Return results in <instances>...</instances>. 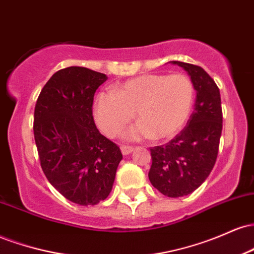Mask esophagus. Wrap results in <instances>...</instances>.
<instances>
[{
  "label": "esophagus",
  "mask_w": 254,
  "mask_h": 254,
  "mask_svg": "<svg viewBox=\"0 0 254 254\" xmlns=\"http://www.w3.org/2000/svg\"><path fill=\"white\" fill-rule=\"evenodd\" d=\"M121 150L122 153H123V155H129L130 153H132L133 151V148L130 147V145H122Z\"/></svg>",
  "instance_id": "obj_1"
}]
</instances>
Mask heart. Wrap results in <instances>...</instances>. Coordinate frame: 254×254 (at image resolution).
Listing matches in <instances>:
<instances>
[{"label":"heart","instance_id":"1","mask_svg":"<svg viewBox=\"0 0 254 254\" xmlns=\"http://www.w3.org/2000/svg\"><path fill=\"white\" fill-rule=\"evenodd\" d=\"M193 100V83L186 75L148 74L119 83L112 92L99 93L93 110L95 123L107 137L118 136L135 112L139 122L125 138L168 139L182 131Z\"/></svg>","mask_w":254,"mask_h":254}]
</instances>
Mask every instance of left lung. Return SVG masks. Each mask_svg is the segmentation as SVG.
<instances>
[{"label": "left lung", "mask_w": 254, "mask_h": 254, "mask_svg": "<svg viewBox=\"0 0 254 254\" xmlns=\"http://www.w3.org/2000/svg\"><path fill=\"white\" fill-rule=\"evenodd\" d=\"M190 75L196 103L188 125L164 145L150 149L149 180L167 197L188 196L209 177L217 159L222 132L220 89L200 66L172 61Z\"/></svg>", "instance_id": "1"}]
</instances>
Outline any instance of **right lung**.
<instances>
[{
	"label": "right lung",
	"mask_w": 254,
	"mask_h": 254,
	"mask_svg": "<svg viewBox=\"0 0 254 254\" xmlns=\"http://www.w3.org/2000/svg\"><path fill=\"white\" fill-rule=\"evenodd\" d=\"M107 76L83 66L52 75L38 97L33 132L42 170L62 196L95 205L112 190L123 159L119 147L99 132L94 94Z\"/></svg>",
	"instance_id": "obj_1"
}]
</instances>
